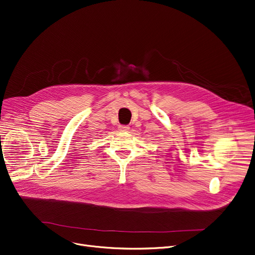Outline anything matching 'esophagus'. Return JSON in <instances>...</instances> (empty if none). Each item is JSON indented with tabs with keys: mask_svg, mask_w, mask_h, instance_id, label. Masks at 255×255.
I'll use <instances>...</instances> for the list:
<instances>
[{
	"mask_svg": "<svg viewBox=\"0 0 255 255\" xmlns=\"http://www.w3.org/2000/svg\"><path fill=\"white\" fill-rule=\"evenodd\" d=\"M129 129V128L128 126H121L120 127V130L121 131H128Z\"/></svg>",
	"mask_w": 255,
	"mask_h": 255,
	"instance_id": "obj_1",
	"label": "esophagus"
}]
</instances>
